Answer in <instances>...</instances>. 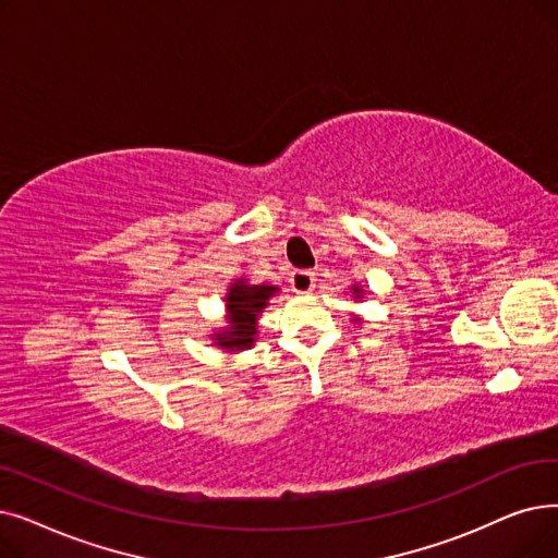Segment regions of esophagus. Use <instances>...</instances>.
<instances>
[{
	"label": "esophagus",
	"instance_id": "1",
	"mask_svg": "<svg viewBox=\"0 0 558 558\" xmlns=\"http://www.w3.org/2000/svg\"><path fill=\"white\" fill-rule=\"evenodd\" d=\"M289 284H292L296 294L312 292V289H314V271H310V269L292 271V276H289Z\"/></svg>",
	"mask_w": 558,
	"mask_h": 558
}]
</instances>
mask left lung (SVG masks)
<instances>
[{
    "label": "left lung",
    "mask_w": 558,
    "mask_h": 558,
    "mask_svg": "<svg viewBox=\"0 0 558 558\" xmlns=\"http://www.w3.org/2000/svg\"><path fill=\"white\" fill-rule=\"evenodd\" d=\"M353 292H355V294H357V292H360V289H353Z\"/></svg>",
    "instance_id": "obj_1"
}]
</instances>
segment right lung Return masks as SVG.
<instances>
[{
  "label": "right lung",
  "mask_w": 558,
  "mask_h": 558,
  "mask_svg": "<svg viewBox=\"0 0 558 558\" xmlns=\"http://www.w3.org/2000/svg\"><path fill=\"white\" fill-rule=\"evenodd\" d=\"M276 292V287L269 284H246L244 280H239L230 287L228 294V312H230V330L214 335L219 339V347L226 349H251L255 342V332H257V314L266 305Z\"/></svg>",
  "instance_id": "add662e5"
}]
</instances>
